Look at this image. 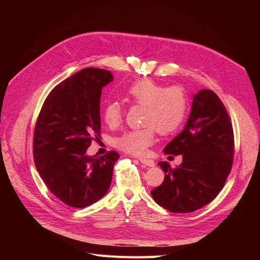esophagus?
<instances>
[{
  "instance_id": "34e87169",
  "label": "esophagus",
  "mask_w": 260,
  "mask_h": 260,
  "mask_svg": "<svg viewBox=\"0 0 260 260\" xmlns=\"http://www.w3.org/2000/svg\"><path fill=\"white\" fill-rule=\"evenodd\" d=\"M141 162H142L143 165H145V166H148V167H154L155 166V162L154 160L152 159H148V158H140L139 159Z\"/></svg>"
}]
</instances>
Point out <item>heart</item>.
<instances>
[{
	"label": "heart",
	"mask_w": 260,
	"mask_h": 260,
	"mask_svg": "<svg viewBox=\"0 0 260 260\" xmlns=\"http://www.w3.org/2000/svg\"><path fill=\"white\" fill-rule=\"evenodd\" d=\"M125 94L131 103L146 107L144 123L148 127L127 131L118 137L116 145L121 151L142 155L154 143L156 129L161 135L169 136L182 127L187 112V99L181 86H167L152 79H141L133 82ZM122 114V106L118 101L108 102L103 107V119L111 127L121 121Z\"/></svg>",
	"instance_id": "heart-1"
}]
</instances>
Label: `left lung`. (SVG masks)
<instances>
[{
    "label": "left lung",
    "mask_w": 260,
    "mask_h": 260,
    "mask_svg": "<svg viewBox=\"0 0 260 260\" xmlns=\"http://www.w3.org/2000/svg\"><path fill=\"white\" fill-rule=\"evenodd\" d=\"M164 152L182 155V162L177 168L158 162L165 180L151 192L158 205L187 214L215 200L230 174L234 153L230 117L215 92L203 89L194 94L184 129Z\"/></svg>",
    "instance_id": "obj_1"
}]
</instances>
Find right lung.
Here are the masks:
<instances>
[{
	"label": "right lung",
	"mask_w": 260,
	"mask_h": 260,
	"mask_svg": "<svg viewBox=\"0 0 260 260\" xmlns=\"http://www.w3.org/2000/svg\"><path fill=\"white\" fill-rule=\"evenodd\" d=\"M113 80L105 69L80 70L50 92L37 119V170L49 190L70 207L92 205L111 186L118 153L101 157L85 153L94 137H100L102 89Z\"/></svg>",
	"instance_id": "right-lung-1"
}]
</instances>
